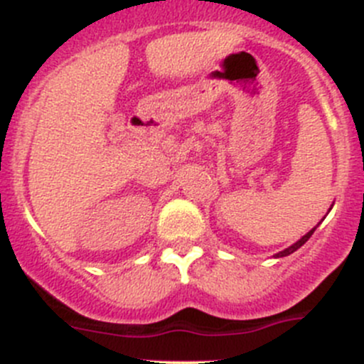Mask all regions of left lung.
<instances>
[{
    "label": "left lung",
    "instance_id": "obj_1",
    "mask_svg": "<svg viewBox=\"0 0 364 364\" xmlns=\"http://www.w3.org/2000/svg\"><path fill=\"white\" fill-rule=\"evenodd\" d=\"M318 223H321V222H318ZM318 223H317V225H315V227H314V229H311V230H310V232H306V234H304V236H303V237H301V240H299V241H296V243H294V245H291V247H289V248H285V250H284V252H278V253H277V255H274V257H277V259H280V257H287V255H291V253H294V252L297 250V248H301V247H303V245H304V243H306V241H308V240H310V237H311V234H314V232H315V229H317V227H318Z\"/></svg>",
    "mask_w": 364,
    "mask_h": 364
}]
</instances>
